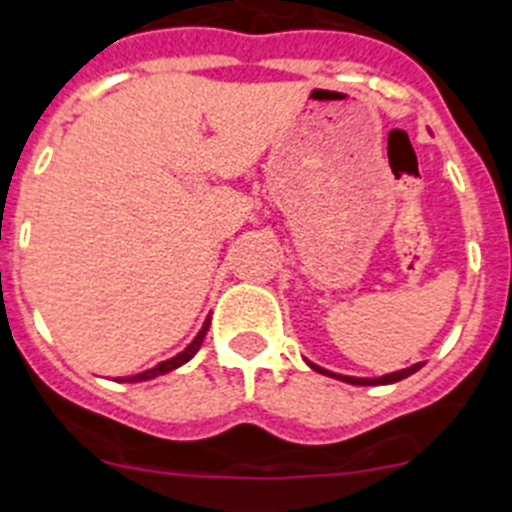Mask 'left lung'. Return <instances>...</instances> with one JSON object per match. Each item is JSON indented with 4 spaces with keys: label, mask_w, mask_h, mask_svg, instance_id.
<instances>
[{
    "label": "left lung",
    "mask_w": 512,
    "mask_h": 512,
    "mask_svg": "<svg viewBox=\"0 0 512 512\" xmlns=\"http://www.w3.org/2000/svg\"><path fill=\"white\" fill-rule=\"evenodd\" d=\"M311 365V362H308ZM316 372H324V375H331L336 377V380H344V382H352V385H388V382H398V380H405L408 375H413V372H418L423 367V362H416V365L405 367V370H398V372H390V375H382V377H375V380H370V377H347V375H336V372H329L324 370V367L319 365H311Z\"/></svg>",
    "instance_id": "8db88e82"
}]
</instances>
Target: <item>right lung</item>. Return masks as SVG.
<instances>
[{"label": "right lung", "mask_w": 512, "mask_h": 512, "mask_svg": "<svg viewBox=\"0 0 512 512\" xmlns=\"http://www.w3.org/2000/svg\"><path fill=\"white\" fill-rule=\"evenodd\" d=\"M206 331H209V319H206V324L201 326V331H199V334H196V339H193V342L188 344V347L183 349L181 354H176V357H173V359H165V362H160V365L153 367V370H145V372H140V375L127 377V380H130V382H137V380H153V377L165 375V372H170V370H176V367L186 365L188 359H191L193 354H196V352H199V349H201V342H204ZM122 382H124V380H122Z\"/></svg>", "instance_id": "right-lung-1"}]
</instances>
